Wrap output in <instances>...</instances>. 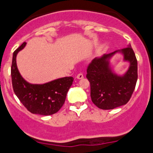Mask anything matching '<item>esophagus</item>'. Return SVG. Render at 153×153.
<instances>
[{
  "instance_id": "1",
  "label": "esophagus",
  "mask_w": 153,
  "mask_h": 153,
  "mask_svg": "<svg viewBox=\"0 0 153 153\" xmlns=\"http://www.w3.org/2000/svg\"><path fill=\"white\" fill-rule=\"evenodd\" d=\"M76 78H78V79H82V78H84V75H83L82 73H79V74H78V75H77Z\"/></svg>"
}]
</instances>
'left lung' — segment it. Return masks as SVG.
I'll use <instances>...</instances> for the list:
<instances>
[{"instance_id":"obj_1","label":"left lung","mask_w":153,"mask_h":153,"mask_svg":"<svg viewBox=\"0 0 153 153\" xmlns=\"http://www.w3.org/2000/svg\"><path fill=\"white\" fill-rule=\"evenodd\" d=\"M117 52L124 55L130 66L123 76L112 71L109 60ZM90 83V96L95 106L101 109H112L126 104L130 99L138 79V63L133 49L128 47L94 58L86 69Z\"/></svg>"}]
</instances>
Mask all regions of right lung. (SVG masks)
I'll return each mask as SVG.
<instances>
[{"mask_svg": "<svg viewBox=\"0 0 153 153\" xmlns=\"http://www.w3.org/2000/svg\"><path fill=\"white\" fill-rule=\"evenodd\" d=\"M26 44V42L23 43L14 52L12 57L11 76L14 92L23 105L32 113L42 115L56 113L64 105L74 78L64 77L43 84H29L21 75L16 64L17 55Z\"/></svg>", "mask_w": 153, "mask_h": 153, "instance_id": "add662e5", "label": "right lung"}]
</instances>
